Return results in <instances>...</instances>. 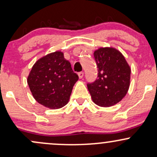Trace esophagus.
Instances as JSON below:
<instances>
[{
    "label": "esophagus",
    "instance_id": "1",
    "mask_svg": "<svg viewBox=\"0 0 157 157\" xmlns=\"http://www.w3.org/2000/svg\"><path fill=\"white\" fill-rule=\"evenodd\" d=\"M78 76H79V78L82 79V77H83V76H84V73L82 72V71H80V72L78 73Z\"/></svg>",
    "mask_w": 157,
    "mask_h": 157
}]
</instances>
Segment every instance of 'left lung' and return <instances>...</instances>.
I'll return each mask as SVG.
<instances>
[{
  "mask_svg": "<svg viewBox=\"0 0 157 157\" xmlns=\"http://www.w3.org/2000/svg\"><path fill=\"white\" fill-rule=\"evenodd\" d=\"M98 74L87 87L94 103L109 107L125 96L130 86L131 68L125 57L116 48H100L94 52Z\"/></svg>",
  "mask_w": 157,
  "mask_h": 157,
  "instance_id": "8db88e82",
  "label": "left lung"
}]
</instances>
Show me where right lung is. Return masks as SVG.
<instances>
[{
	"instance_id": "obj_1",
	"label": "right lung",
	"mask_w": 157,
	"mask_h": 157,
	"mask_svg": "<svg viewBox=\"0 0 157 157\" xmlns=\"http://www.w3.org/2000/svg\"><path fill=\"white\" fill-rule=\"evenodd\" d=\"M78 79L63 53L55 52L34 64L27 82L36 101L48 109H57L68 103Z\"/></svg>"
}]
</instances>
